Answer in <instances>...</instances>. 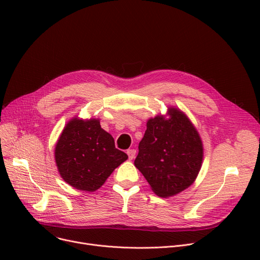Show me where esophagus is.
Returning <instances> with one entry per match:
<instances>
[{
	"mask_svg": "<svg viewBox=\"0 0 260 260\" xmlns=\"http://www.w3.org/2000/svg\"><path fill=\"white\" fill-rule=\"evenodd\" d=\"M126 154L128 155V158H129L131 160H133V159L135 158V156H136V151H135V149H127Z\"/></svg>",
	"mask_w": 260,
	"mask_h": 260,
	"instance_id": "1",
	"label": "esophagus"
}]
</instances>
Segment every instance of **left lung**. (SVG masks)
Wrapping results in <instances>:
<instances>
[{"label":"left lung","mask_w":260,"mask_h":260,"mask_svg":"<svg viewBox=\"0 0 260 260\" xmlns=\"http://www.w3.org/2000/svg\"><path fill=\"white\" fill-rule=\"evenodd\" d=\"M202 162L200 135L180 108L170 105L166 115L147 120L135 167L157 196L169 198L189 187Z\"/></svg>","instance_id":"obj_1"}]
</instances>
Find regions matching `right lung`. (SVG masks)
Returning a JSON list of instances; mask_svg holds the SVG:
<instances>
[{
  "instance_id": "1",
  "label": "right lung",
  "mask_w": 260,
  "mask_h": 260,
  "mask_svg": "<svg viewBox=\"0 0 260 260\" xmlns=\"http://www.w3.org/2000/svg\"><path fill=\"white\" fill-rule=\"evenodd\" d=\"M127 155L115 147L111 134L100 125V119L68 121L54 146V161L62 179L83 192L99 189Z\"/></svg>"
}]
</instances>
